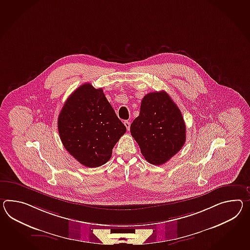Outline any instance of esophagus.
I'll use <instances>...</instances> for the list:
<instances>
[{
  "label": "esophagus",
  "instance_id": "1",
  "mask_svg": "<svg viewBox=\"0 0 250 250\" xmlns=\"http://www.w3.org/2000/svg\"><path fill=\"white\" fill-rule=\"evenodd\" d=\"M124 124H125V127L127 128V130H129V128H130V122H129V121H125Z\"/></svg>",
  "mask_w": 250,
  "mask_h": 250
}]
</instances>
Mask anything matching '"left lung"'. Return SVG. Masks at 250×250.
<instances>
[{
	"label": "left lung",
	"instance_id": "8db88e82",
	"mask_svg": "<svg viewBox=\"0 0 250 250\" xmlns=\"http://www.w3.org/2000/svg\"><path fill=\"white\" fill-rule=\"evenodd\" d=\"M131 134L147 162L161 165L184 146L186 125L182 112L165 91L147 94L140 114L130 126Z\"/></svg>",
	"mask_w": 250,
	"mask_h": 250
}]
</instances>
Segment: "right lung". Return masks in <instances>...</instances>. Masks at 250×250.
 Masks as SVG:
<instances>
[{"mask_svg":"<svg viewBox=\"0 0 250 250\" xmlns=\"http://www.w3.org/2000/svg\"><path fill=\"white\" fill-rule=\"evenodd\" d=\"M61 142L81 165L95 168L112 156L126 128L116 116L102 88L80 85L67 98L58 119Z\"/></svg>","mask_w":250,"mask_h":250,"instance_id":"add662e5","label":"right lung"}]
</instances>
